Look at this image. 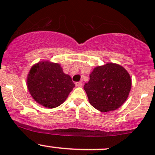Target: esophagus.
I'll list each match as a JSON object with an SVG mask.
<instances>
[{
	"label": "esophagus",
	"instance_id": "obj_1",
	"mask_svg": "<svg viewBox=\"0 0 155 155\" xmlns=\"http://www.w3.org/2000/svg\"><path fill=\"white\" fill-rule=\"evenodd\" d=\"M76 85L77 87H81L82 85V82H76Z\"/></svg>",
	"mask_w": 155,
	"mask_h": 155
}]
</instances>
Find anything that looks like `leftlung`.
Returning a JSON list of instances; mask_svg holds the SVG:
<instances>
[{"mask_svg": "<svg viewBox=\"0 0 155 155\" xmlns=\"http://www.w3.org/2000/svg\"><path fill=\"white\" fill-rule=\"evenodd\" d=\"M128 72L118 64L96 67L84 89L91 105L101 112L116 110L127 99L131 88Z\"/></svg>", "mask_w": 155, "mask_h": 155, "instance_id": "left-lung-1", "label": "left lung"}]
</instances>
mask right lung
I'll use <instances>...</instances> for the list:
<instances>
[{
    "label": "right lung",
    "instance_id": "1",
    "mask_svg": "<svg viewBox=\"0 0 155 155\" xmlns=\"http://www.w3.org/2000/svg\"><path fill=\"white\" fill-rule=\"evenodd\" d=\"M28 89L34 101L44 107L55 108L63 104L75 84L59 64L40 61L30 70Z\"/></svg>",
    "mask_w": 155,
    "mask_h": 155
}]
</instances>
